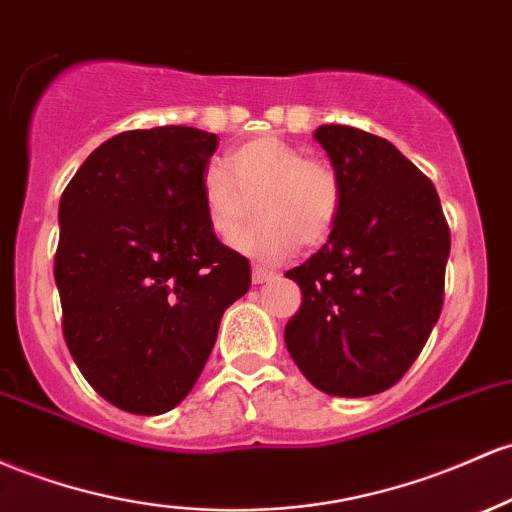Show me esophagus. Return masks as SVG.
Here are the masks:
<instances>
[{
    "label": "esophagus",
    "mask_w": 512,
    "mask_h": 512,
    "mask_svg": "<svg viewBox=\"0 0 512 512\" xmlns=\"http://www.w3.org/2000/svg\"><path fill=\"white\" fill-rule=\"evenodd\" d=\"M274 279H277V274L274 272H267V269L262 267L252 269V282L255 284H267V282H274Z\"/></svg>",
    "instance_id": "esophagus-1"
}]
</instances>
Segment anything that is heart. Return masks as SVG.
<instances>
[{
	"mask_svg": "<svg viewBox=\"0 0 512 512\" xmlns=\"http://www.w3.org/2000/svg\"><path fill=\"white\" fill-rule=\"evenodd\" d=\"M201 199L218 238L230 240L250 216L257 218L233 245L255 260L282 262L296 247L323 243L340 213V177L328 162L306 157L282 138L260 136L238 145L223 165H209L201 177Z\"/></svg>",
	"mask_w": 512,
	"mask_h": 512,
	"instance_id": "obj_1",
	"label": "heart"
}]
</instances>
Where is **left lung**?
Segmentation results:
<instances>
[{"label":"left lung","mask_w":512,"mask_h":512,"mask_svg":"<svg viewBox=\"0 0 512 512\" xmlns=\"http://www.w3.org/2000/svg\"><path fill=\"white\" fill-rule=\"evenodd\" d=\"M342 199L330 238L286 277L303 303L286 323L289 355L333 396H374L411 369L442 301L449 226L435 184L386 138L320 126Z\"/></svg>","instance_id":"obj_1"}]
</instances>
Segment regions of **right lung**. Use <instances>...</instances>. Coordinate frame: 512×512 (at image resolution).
I'll return each instance as SVG.
<instances>
[{"mask_svg":"<svg viewBox=\"0 0 512 512\" xmlns=\"http://www.w3.org/2000/svg\"><path fill=\"white\" fill-rule=\"evenodd\" d=\"M216 133L123 131L65 187L55 284L63 335L92 389L160 415L194 389L223 311L250 289V262L216 238L201 177Z\"/></svg>","mask_w":512,"mask_h":512,"instance_id":"right-lung-1","label":"right lung"}]
</instances>
